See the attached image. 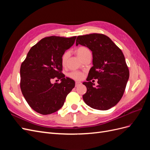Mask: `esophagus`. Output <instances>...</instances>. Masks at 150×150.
Segmentation results:
<instances>
[{
	"label": "esophagus",
	"instance_id": "esophagus-1",
	"mask_svg": "<svg viewBox=\"0 0 150 150\" xmlns=\"http://www.w3.org/2000/svg\"><path fill=\"white\" fill-rule=\"evenodd\" d=\"M81 83L79 82V81H76V87H77V86L81 85Z\"/></svg>",
	"mask_w": 150,
	"mask_h": 150
}]
</instances>
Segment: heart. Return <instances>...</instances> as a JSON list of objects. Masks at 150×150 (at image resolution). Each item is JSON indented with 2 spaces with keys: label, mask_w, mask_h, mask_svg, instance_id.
<instances>
[{
  "label": "heart",
  "mask_w": 150,
  "mask_h": 150,
  "mask_svg": "<svg viewBox=\"0 0 150 150\" xmlns=\"http://www.w3.org/2000/svg\"><path fill=\"white\" fill-rule=\"evenodd\" d=\"M90 51H89V49L88 48H86L85 47H79L78 49H76V52L78 56L81 59L83 56H84L86 53L89 52ZM68 56H69V54H68L67 52H65L64 54H63L62 56V59H61V62H62V65L64 66L66 64V61L68 58ZM69 77L74 79H76V80H79V79H81L83 78V74L81 73L80 72H78V71H73L71 72L69 74Z\"/></svg>",
  "instance_id": "1"
}]
</instances>
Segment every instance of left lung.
I'll use <instances>...</instances> for the list:
<instances>
[{
  "mask_svg": "<svg viewBox=\"0 0 150 150\" xmlns=\"http://www.w3.org/2000/svg\"><path fill=\"white\" fill-rule=\"evenodd\" d=\"M87 47L93 54V67L83 83L87 91L83 98L93 109L108 110L121 99L129 79V72L121 50L108 36L91 34L78 36L76 42ZM98 79L94 86L90 80Z\"/></svg>",
  "mask_w": 150,
  "mask_h": 150,
  "instance_id": "8db88e82",
  "label": "left lung"
}]
</instances>
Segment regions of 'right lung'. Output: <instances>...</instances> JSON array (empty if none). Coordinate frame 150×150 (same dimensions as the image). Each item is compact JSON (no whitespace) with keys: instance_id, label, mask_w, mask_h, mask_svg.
<instances>
[{"instance_id":"right-lung-1","label":"right lung","mask_w":150,"mask_h":150,"mask_svg":"<svg viewBox=\"0 0 150 150\" xmlns=\"http://www.w3.org/2000/svg\"><path fill=\"white\" fill-rule=\"evenodd\" d=\"M76 36L45 38L31 47L21 66V89L26 101L34 111L49 115L64 105L66 98L74 88L75 82L64 78L61 59L74 44ZM59 84L52 83L53 79Z\"/></svg>"}]
</instances>
